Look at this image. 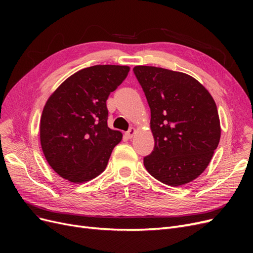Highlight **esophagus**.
<instances>
[{
  "label": "esophagus",
  "instance_id": "esophagus-1",
  "mask_svg": "<svg viewBox=\"0 0 253 253\" xmlns=\"http://www.w3.org/2000/svg\"><path fill=\"white\" fill-rule=\"evenodd\" d=\"M135 134H136V128H134V127H131V128H129L128 131L126 133V137H127V138H129V139L133 138V136H134Z\"/></svg>",
  "mask_w": 253,
  "mask_h": 253
}]
</instances>
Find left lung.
<instances>
[{"mask_svg": "<svg viewBox=\"0 0 253 253\" xmlns=\"http://www.w3.org/2000/svg\"><path fill=\"white\" fill-rule=\"evenodd\" d=\"M151 109L154 150L143 158L147 171L168 186L197 178L210 164L220 138L215 101L191 76L162 67L133 68Z\"/></svg>", "mask_w": 253, "mask_h": 253, "instance_id": "8db88e82", "label": "left lung"}]
</instances>
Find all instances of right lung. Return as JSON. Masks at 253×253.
I'll return each instance as SVG.
<instances>
[{"mask_svg": "<svg viewBox=\"0 0 253 253\" xmlns=\"http://www.w3.org/2000/svg\"><path fill=\"white\" fill-rule=\"evenodd\" d=\"M128 66L95 65L68 77L44 105L40 120L43 154L61 177L81 183L100 175L122 134L108 126L109 95Z\"/></svg>", "mask_w": 253, "mask_h": 253, "instance_id": "obj_1", "label": "right lung"}]
</instances>
